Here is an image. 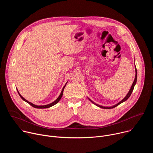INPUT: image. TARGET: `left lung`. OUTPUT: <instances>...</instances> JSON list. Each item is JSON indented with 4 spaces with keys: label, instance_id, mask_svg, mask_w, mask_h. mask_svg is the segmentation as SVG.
I'll return each instance as SVG.
<instances>
[{
    "label": "left lung",
    "instance_id": "8db88e82",
    "mask_svg": "<svg viewBox=\"0 0 153 153\" xmlns=\"http://www.w3.org/2000/svg\"><path fill=\"white\" fill-rule=\"evenodd\" d=\"M137 70H136V76H135V79H134V82H133V85H132V86H131V89L129 90V92H128V93L127 94V95L125 96V97L123 99V100H122L120 102H119L118 103H117L116 105H114V106H111V107H105V106H100V105H97V104H96V103H94L93 101H91L90 99H88L91 102H93V103H94L96 105H97V106H99V107H100V108H104V109H111V108H115L116 106H118L119 104H120V103H122V102H125V101H126L129 97V96H131V93H132V92H133V89H134V86H135V85H136V82H137Z\"/></svg>",
    "mask_w": 153,
    "mask_h": 153
}]
</instances>
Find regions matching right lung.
<instances>
[{
    "label": "right lung",
    "instance_id": "obj_1",
    "mask_svg": "<svg viewBox=\"0 0 153 153\" xmlns=\"http://www.w3.org/2000/svg\"><path fill=\"white\" fill-rule=\"evenodd\" d=\"M66 85H67V83L65 84V85L63 86V89H62V92H61V93H60V96L58 97V98H57L55 101H54L53 102H52L51 103H50V104H48V105H40V106H38V105H34V104H33L32 103H31V102H28V100H27L25 99H24L22 96L20 94V93H19V91H17V92H18V93H19V96H20V97L22 99V100H24V101H25L26 102H27L28 103H29V104H30L31 106H32L33 107L36 108H50V107H51V106H53V105H56L57 103H58V102H59V101L60 100V99H61V97H62V95H63V90H64V88H65V86H66Z\"/></svg>",
    "mask_w": 153,
    "mask_h": 153
}]
</instances>
